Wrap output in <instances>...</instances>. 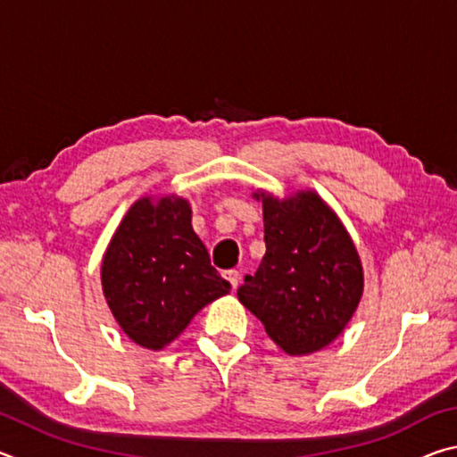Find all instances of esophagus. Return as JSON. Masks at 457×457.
I'll return each instance as SVG.
<instances>
[{
  "mask_svg": "<svg viewBox=\"0 0 457 457\" xmlns=\"http://www.w3.org/2000/svg\"><path fill=\"white\" fill-rule=\"evenodd\" d=\"M223 278H226V280L231 284V288H237V284H239V272L237 270H228L226 274H223Z\"/></svg>",
  "mask_w": 457,
  "mask_h": 457,
  "instance_id": "1",
  "label": "esophagus"
}]
</instances>
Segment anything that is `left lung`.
<instances>
[{"label": "left lung", "mask_w": 457, "mask_h": 457, "mask_svg": "<svg viewBox=\"0 0 457 457\" xmlns=\"http://www.w3.org/2000/svg\"><path fill=\"white\" fill-rule=\"evenodd\" d=\"M264 205L266 253L237 298L284 353L300 357L330 345L362 296V266L349 231L314 191Z\"/></svg>", "instance_id": "8db88e82"}]
</instances>
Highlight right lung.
I'll return each instance as SVG.
<instances>
[{
    "label": "right lung",
    "instance_id": "obj_1",
    "mask_svg": "<svg viewBox=\"0 0 457 457\" xmlns=\"http://www.w3.org/2000/svg\"><path fill=\"white\" fill-rule=\"evenodd\" d=\"M100 280L122 332L149 351L165 349L231 288L191 228L189 201L177 195L130 205L106 247Z\"/></svg>",
    "mask_w": 457,
    "mask_h": 457
}]
</instances>
